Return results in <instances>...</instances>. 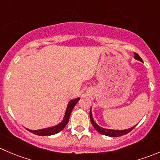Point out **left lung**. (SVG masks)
Segmentation results:
<instances>
[{
  "mask_svg": "<svg viewBox=\"0 0 160 160\" xmlns=\"http://www.w3.org/2000/svg\"><path fill=\"white\" fill-rule=\"evenodd\" d=\"M134 58H135V59L138 60V61L142 62V59L141 58V57L139 56L137 53H134ZM90 118H91V124L93 125V127L95 128V130L98 131V132L100 133V134H104V135L109 136V137H119V136L124 135V134H128L130 131H132V130L134 129L136 126L135 125V126L133 127V128H129V129H127V130L105 129V128H101V127H99L97 123L94 122V119H93V117H92V112H91V111H90Z\"/></svg>",
  "mask_w": 160,
  "mask_h": 160,
  "instance_id": "obj_1",
  "label": "left lung"
}]
</instances>
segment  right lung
I'll return each mask as SVG.
<instances>
[{"instance_id": "1", "label": "right lung", "mask_w": 160, "mask_h": 160, "mask_svg": "<svg viewBox=\"0 0 160 160\" xmlns=\"http://www.w3.org/2000/svg\"><path fill=\"white\" fill-rule=\"evenodd\" d=\"M80 100V98L76 99H72L71 101H69V103H68L67 108H66V111L65 112L64 118H63V120L60 123H58L56 126L52 127V128H44V129H41V130H37V131H32V130H29L28 131H30L31 133L34 134H37L39 136H50L53 135V134H58V132L63 130V128L66 126V124L69 122V116H70L71 112H72V108H74V106L76 105V104L78 102V101Z\"/></svg>"}]
</instances>
